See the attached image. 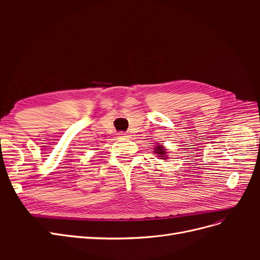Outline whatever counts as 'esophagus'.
Instances as JSON below:
<instances>
[{"label":"esophagus","mask_w":260,"mask_h":260,"mask_svg":"<svg viewBox=\"0 0 260 260\" xmlns=\"http://www.w3.org/2000/svg\"><path fill=\"white\" fill-rule=\"evenodd\" d=\"M117 137L119 139H124V138H128V135H127V133H124V132H118Z\"/></svg>","instance_id":"34e87169"}]
</instances>
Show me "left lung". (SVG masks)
<instances>
[{
	"label": "left lung",
	"instance_id": "left-lung-1",
	"mask_svg": "<svg viewBox=\"0 0 260 260\" xmlns=\"http://www.w3.org/2000/svg\"><path fill=\"white\" fill-rule=\"evenodd\" d=\"M154 152H155L156 154H158L160 158H162V157H165V155H166V149H165V147H164L162 145L156 146V147L154 148ZM162 159H164V158H162Z\"/></svg>",
	"mask_w": 260,
	"mask_h": 260
}]
</instances>
